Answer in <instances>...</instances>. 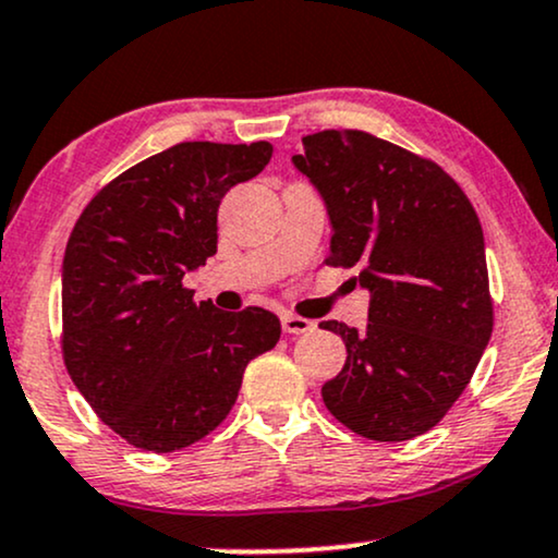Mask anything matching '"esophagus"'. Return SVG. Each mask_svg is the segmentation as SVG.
I'll use <instances>...</instances> for the list:
<instances>
[{"mask_svg":"<svg viewBox=\"0 0 558 558\" xmlns=\"http://www.w3.org/2000/svg\"><path fill=\"white\" fill-rule=\"evenodd\" d=\"M280 322H283V329L288 335H306V331L314 329V322L303 319V316H295V314H283L280 316Z\"/></svg>","mask_w":558,"mask_h":558,"instance_id":"1","label":"esophagus"}]
</instances>
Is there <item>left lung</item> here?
Returning <instances> with one entry per match:
<instances>
[{
    "label": "left lung",
    "mask_w": 558,
    "mask_h": 558,
    "mask_svg": "<svg viewBox=\"0 0 558 558\" xmlns=\"http://www.w3.org/2000/svg\"><path fill=\"white\" fill-rule=\"evenodd\" d=\"M293 165L327 206V265L357 267L371 293L365 329L322 322L348 348L324 404L368 440H412L446 417L492 337L476 210L435 161L365 131L303 136Z\"/></svg>",
    "instance_id": "left-lung-1"
}]
</instances>
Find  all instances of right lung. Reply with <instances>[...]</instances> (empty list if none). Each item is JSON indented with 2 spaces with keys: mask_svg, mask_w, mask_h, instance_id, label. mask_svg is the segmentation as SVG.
<instances>
[{
  "mask_svg": "<svg viewBox=\"0 0 558 558\" xmlns=\"http://www.w3.org/2000/svg\"><path fill=\"white\" fill-rule=\"evenodd\" d=\"M270 157L267 141H185L108 182L69 236L63 363L131 446L169 453L206 437L234 407L246 363L280 340L272 312H218L182 286L216 255L221 197Z\"/></svg>",
  "mask_w": 558,
  "mask_h": 558,
  "instance_id": "add662e5",
  "label": "right lung"
}]
</instances>
